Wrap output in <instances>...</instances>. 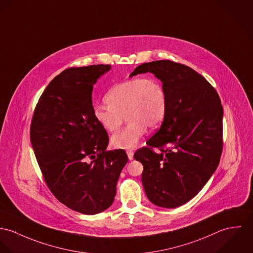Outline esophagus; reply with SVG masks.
<instances>
[{"instance_id":"1","label":"esophagus","mask_w":253,"mask_h":253,"mask_svg":"<svg viewBox=\"0 0 253 253\" xmlns=\"http://www.w3.org/2000/svg\"><path fill=\"white\" fill-rule=\"evenodd\" d=\"M126 153H127V155H128L129 160H132V159L134 158V151H132V150H127Z\"/></svg>"}]
</instances>
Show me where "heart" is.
<instances>
[{
    "label": "heart",
    "mask_w": 253,
    "mask_h": 253,
    "mask_svg": "<svg viewBox=\"0 0 253 253\" xmlns=\"http://www.w3.org/2000/svg\"><path fill=\"white\" fill-rule=\"evenodd\" d=\"M108 106L95 105L93 115L107 131L119 129L126 115L130 122L122 131L114 134L111 144L116 149L136 147L149 129L157 128L167 111L166 91L159 82L137 78L114 85L106 95Z\"/></svg>",
    "instance_id": "obj_1"
}]
</instances>
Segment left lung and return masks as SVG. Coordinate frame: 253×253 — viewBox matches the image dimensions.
<instances>
[{
	"instance_id": "left-lung-1",
	"label": "left lung",
	"mask_w": 253,
	"mask_h": 253,
	"mask_svg": "<svg viewBox=\"0 0 253 253\" xmlns=\"http://www.w3.org/2000/svg\"><path fill=\"white\" fill-rule=\"evenodd\" d=\"M146 73L161 81L167 111L160 129L146 142L149 147L134 157L143 166L141 182L148 200L173 209L196 196L217 168L223 109L215 89L185 65L153 61L137 67L130 77Z\"/></svg>"
}]
</instances>
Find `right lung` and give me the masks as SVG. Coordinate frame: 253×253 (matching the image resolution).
<instances>
[{
	"instance_id": "add662e5",
	"label": "right lung",
	"mask_w": 253,
	"mask_h": 253,
	"mask_svg": "<svg viewBox=\"0 0 253 253\" xmlns=\"http://www.w3.org/2000/svg\"><path fill=\"white\" fill-rule=\"evenodd\" d=\"M111 69L92 65L62 72L42 94L31 123V143L47 186L84 214L112 206L128 162L123 149L106 151L107 131L93 115V85Z\"/></svg>"
}]
</instances>
